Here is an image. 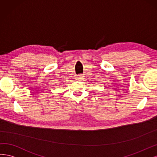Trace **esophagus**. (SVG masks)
<instances>
[{
    "instance_id": "obj_1",
    "label": "esophagus",
    "mask_w": 157,
    "mask_h": 157,
    "mask_svg": "<svg viewBox=\"0 0 157 157\" xmlns=\"http://www.w3.org/2000/svg\"><path fill=\"white\" fill-rule=\"evenodd\" d=\"M83 79V75H82V74L78 75L77 78H76V79H77L78 82H82Z\"/></svg>"
}]
</instances>
